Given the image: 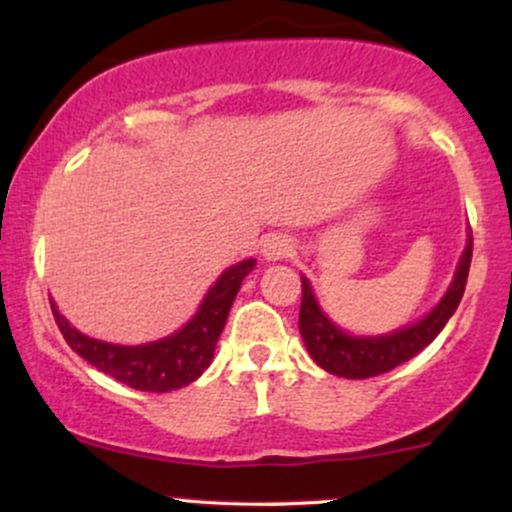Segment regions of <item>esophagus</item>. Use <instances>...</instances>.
Here are the masks:
<instances>
[{
	"label": "esophagus",
	"instance_id": "1",
	"mask_svg": "<svg viewBox=\"0 0 512 512\" xmlns=\"http://www.w3.org/2000/svg\"><path fill=\"white\" fill-rule=\"evenodd\" d=\"M293 255V243L289 236H281V233H274V236L264 238L262 245V257L267 262H279L286 260V257Z\"/></svg>",
	"mask_w": 512,
	"mask_h": 512
}]
</instances>
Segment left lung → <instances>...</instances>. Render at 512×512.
Returning a JSON list of instances; mask_svg holds the SVG:
<instances>
[{"label":"left lung","instance_id":"left-lung-1","mask_svg":"<svg viewBox=\"0 0 512 512\" xmlns=\"http://www.w3.org/2000/svg\"><path fill=\"white\" fill-rule=\"evenodd\" d=\"M472 231H469L467 245L457 264L455 279L450 289L440 298V303L426 317L402 330L383 334V337H354L339 330L337 325L320 310L310 281L303 276V301L301 315H298V330L305 342V349L313 361L327 373L339 378L363 380L373 375H383L387 370L397 368L399 363L409 361L419 351H424L433 339L438 337L445 322L450 320L457 305L462 301L464 286H467L469 264H472Z\"/></svg>","mask_w":512,"mask_h":512}]
</instances>
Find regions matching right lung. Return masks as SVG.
<instances>
[{"instance_id":"right-lung-1","label":"right lung","mask_w":512,"mask_h":512,"mask_svg":"<svg viewBox=\"0 0 512 512\" xmlns=\"http://www.w3.org/2000/svg\"><path fill=\"white\" fill-rule=\"evenodd\" d=\"M252 269H255V260H243L228 267L204 296L197 315L182 330L151 344L120 346L91 339L64 320L55 301H50V308L62 337L91 366L134 390L170 392L195 383L209 368L216 342L226 325L228 310L236 301L240 284Z\"/></svg>"}]
</instances>
